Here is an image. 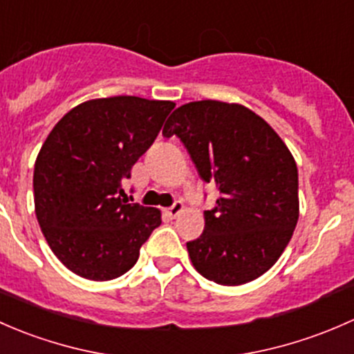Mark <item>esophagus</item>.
<instances>
[{
  "mask_svg": "<svg viewBox=\"0 0 354 354\" xmlns=\"http://www.w3.org/2000/svg\"><path fill=\"white\" fill-rule=\"evenodd\" d=\"M167 214H169L170 218H177L178 214L182 213V211H184V204H182V201H176L172 204V206L170 207H167Z\"/></svg>",
  "mask_w": 354,
  "mask_h": 354,
  "instance_id": "1",
  "label": "esophagus"
}]
</instances>
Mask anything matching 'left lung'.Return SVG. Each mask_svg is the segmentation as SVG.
I'll use <instances>...</instances> for the list:
<instances>
[{
	"mask_svg": "<svg viewBox=\"0 0 354 354\" xmlns=\"http://www.w3.org/2000/svg\"><path fill=\"white\" fill-rule=\"evenodd\" d=\"M180 138L204 182L220 198L204 211V232L187 242L192 266L209 281L239 286L272 268L300 214L298 169L285 141L245 105H180L163 136Z\"/></svg>",
	"mask_w": 354,
	"mask_h": 354,
	"instance_id": "8db88e82",
	"label": "left lung"
}]
</instances>
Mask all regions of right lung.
<instances>
[{
	"mask_svg": "<svg viewBox=\"0 0 354 354\" xmlns=\"http://www.w3.org/2000/svg\"><path fill=\"white\" fill-rule=\"evenodd\" d=\"M174 107L131 95L93 98L64 114L44 141L34 169L35 214L54 256L75 274L119 278L162 223L156 207L122 201V180Z\"/></svg>",
	"mask_w": 354,
	"mask_h": 354,
	"instance_id": "add662e5",
	"label": "right lung"
}]
</instances>
